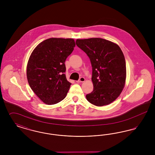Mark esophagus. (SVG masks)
<instances>
[{
    "mask_svg": "<svg viewBox=\"0 0 155 155\" xmlns=\"http://www.w3.org/2000/svg\"><path fill=\"white\" fill-rule=\"evenodd\" d=\"M85 81V78L81 77H80V78L79 79V80L78 81V82H84Z\"/></svg>",
    "mask_w": 155,
    "mask_h": 155,
    "instance_id": "obj_1",
    "label": "esophagus"
}]
</instances>
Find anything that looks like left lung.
Listing matches in <instances>:
<instances>
[{
  "label": "left lung",
  "instance_id": "1",
  "mask_svg": "<svg viewBox=\"0 0 155 155\" xmlns=\"http://www.w3.org/2000/svg\"><path fill=\"white\" fill-rule=\"evenodd\" d=\"M76 45L88 55L92 67L94 90L86 95L87 99L97 106L113 102L125 85L126 64L121 49L99 38L77 39Z\"/></svg>",
  "mask_w": 155,
  "mask_h": 155
}]
</instances>
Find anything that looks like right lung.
<instances>
[{"label":"right lung","instance_id":"1","mask_svg":"<svg viewBox=\"0 0 155 155\" xmlns=\"http://www.w3.org/2000/svg\"><path fill=\"white\" fill-rule=\"evenodd\" d=\"M75 46L72 38H52L41 42L32 52L27 67L31 88L47 104L59 103L71 84L67 80L65 61Z\"/></svg>","mask_w":155,"mask_h":155}]
</instances>
